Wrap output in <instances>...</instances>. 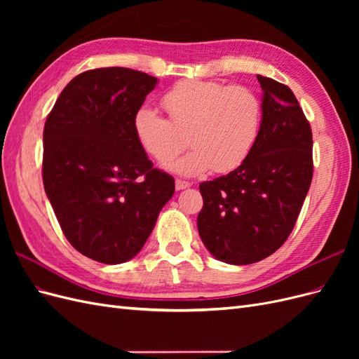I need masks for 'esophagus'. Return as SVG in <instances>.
<instances>
[{
  "label": "esophagus",
  "mask_w": 359,
  "mask_h": 359,
  "mask_svg": "<svg viewBox=\"0 0 359 359\" xmlns=\"http://www.w3.org/2000/svg\"><path fill=\"white\" fill-rule=\"evenodd\" d=\"M191 184L189 182V181H182V180H177L175 181V187H177V190H184V189H187V187H190Z\"/></svg>",
  "instance_id": "esophagus-1"
}]
</instances>
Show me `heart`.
Instances as JSON below:
<instances>
[{"instance_id": "1", "label": "heart", "mask_w": 359, "mask_h": 359, "mask_svg": "<svg viewBox=\"0 0 359 359\" xmlns=\"http://www.w3.org/2000/svg\"><path fill=\"white\" fill-rule=\"evenodd\" d=\"M168 118L140 107L133 119L135 136L157 161H169L186 147L189 154L168 168L181 175L208 169L226 173L236 169L252 149L260 123V103L245 86L220 82L180 81L161 97Z\"/></svg>"}]
</instances>
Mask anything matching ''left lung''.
<instances>
[{
  "label": "left lung",
  "instance_id": "obj_1",
  "mask_svg": "<svg viewBox=\"0 0 359 359\" xmlns=\"http://www.w3.org/2000/svg\"><path fill=\"white\" fill-rule=\"evenodd\" d=\"M262 123L235 170L199 184L198 231L208 252L232 265L262 260L285 244L313 178V136L287 85L257 74Z\"/></svg>",
  "mask_w": 359,
  "mask_h": 359
}]
</instances>
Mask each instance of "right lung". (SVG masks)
Masks as SVG:
<instances>
[{
	"instance_id": "obj_1",
	"label": "right lung",
	"mask_w": 359,
	"mask_h": 359,
	"mask_svg": "<svg viewBox=\"0 0 359 359\" xmlns=\"http://www.w3.org/2000/svg\"><path fill=\"white\" fill-rule=\"evenodd\" d=\"M156 83L126 67L86 70L46 118L43 186L69 243L97 262L135 257L175 191L135 136V115Z\"/></svg>"
}]
</instances>
